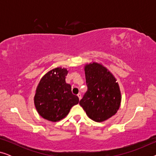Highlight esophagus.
Masks as SVG:
<instances>
[{
	"instance_id": "34e87169",
	"label": "esophagus",
	"mask_w": 156,
	"mask_h": 156,
	"mask_svg": "<svg viewBox=\"0 0 156 156\" xmlns=\"http://www.w3.org/2000/svg\"><path fill=\"white\" fill-rule=\"evenodd\" d=\"M77 97H78V98H79V99H81V94H77Z\"/></svg>"
}]
</instances>
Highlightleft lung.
I'll return each mask as SVG.
<instances>
[{"mask_svg": "<svg viewBox=\"0 0 156 156\" xmlns=\"http://www.w3.org/2000/svg\"><path fill=\"white\" fill-rule=\"evenodd\" d=\"M84 68L88 90L80 104L89 119L102 122L114 116L119 109L120 87L114 74L101 63L92 62Z\"/></svg>", "mask_w": 156, "mask_h": 156, "instance_id": "8db88e82", "label": "left lung"}]
</instances>
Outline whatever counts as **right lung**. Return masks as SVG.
<instances>
[{
  "label": "right lung",
  "instance_id": "obj_1",
  "mask_svg": "<svg viewBox=\"0 0 156 156\" xmlns=\"http://www.w3.org/2000/svg\"><path fill=\"white\" fill-rule=\"evenodd\" d=\"M67 68L58 67L44 74L38 83L34 104L40 116L56 122L65 118L72 106L79 103V98L72 94L71 85L65 82Z\"/></svg>",
  "mask_w": 156,
  "mask_h": 156
}]
</instances>
